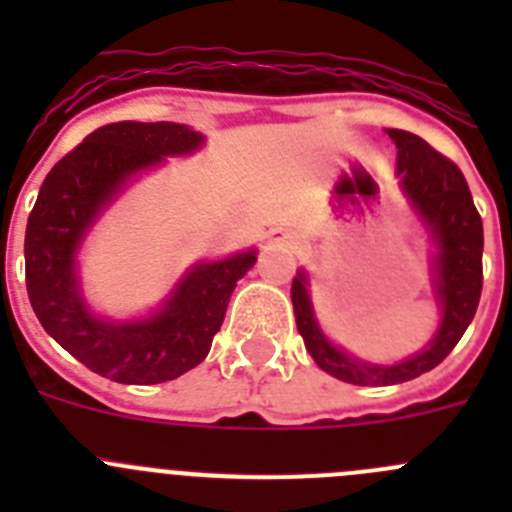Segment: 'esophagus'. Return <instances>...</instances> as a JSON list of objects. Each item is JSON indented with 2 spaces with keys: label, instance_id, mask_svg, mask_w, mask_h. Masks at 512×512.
Instances as JSON below:
<instances>
[{
  "label": "esophagus",
  "instance_id": "1",
  "mask_svg": "<svg viewBox=\"0 0 512 512\" xmlns=\"http://www.w3.org/2000/svg\"><path fill=\"white\" fill-rule=\"evenodd\" d=\"M269 241L274 243V246H282V248H289V251H297V238L292 233H287V230H282V228L271 230Z\"/></svg>",
  "mask_w": 512,
  "mask_h": 512
}]
</instances>
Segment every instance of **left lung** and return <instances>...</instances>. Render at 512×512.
<instances>
[{
  "mask_svg": "<svg viewBox=\"0 0 512 512\" xmlns=\"http://www.w3.org/2000/svg\"><path fill=\"white\" fill-rule=\"evenodd\" d=\"M387 133L397 146V174L402 179V189L410 194V200L425 217V223L431 225L441 246L436 256V295L443 307V320L433 341L418 356L395 366H374L351 359L320 333L312 315L305 274H297L292 282L297 330L315 364L336 379L366 387L408 382L436 369L469 328L482 295L485 233L467 179L451 158L438 153L418 135L408 130Z\"/></svg>",
  "mask_w": 512,
  "mask_h": 512,
  "instance_id": "left-lung-1",
  "label": "left lung"
}]
</instances>
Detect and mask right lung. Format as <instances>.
<instances>
[{"label":"right lung","instance_id":"obj_1","mask_svg":"<svg viewBox=\"0 0 512 512\" xmlns=\"http://www.w3.org/2000/svg\"><path fill=\"white\" fill-rule=\"evenodd\" d=\"M202 135L176 122H112L97 128L48 171L27 217V297L48 336L99 377L120 384H158L205 361L235 282L256 253L189 271L158 315L138 323H104L81 302L74 253L94 217L140 169L189 153Z\"/></svg>","mask_w":512,"mask_h":512}]
</instances>
